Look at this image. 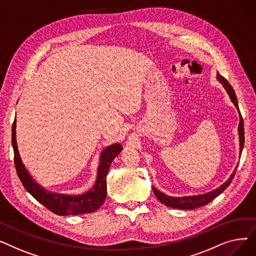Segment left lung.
<instances>
[{
  "instance_id": "obj_1",
  "label": "left lung",
  "mask_w": 256,
  "mask_h": 256,
  "mask_svg": "<svg viewBox=\"0 0 256 256\" xmlns=\"http://www.w3.org/2000/svg\"><path fill=\"white\" fill-rule=\"evenodd\" d=\"M217 80L223 85L224 89L228 93V96H230V100L234 102V104L236 106V108L240 113L236 96V92H234V88L232 87V85L228 83V80L225 78H223L219 72L217 74ZM238 138H240V156L242 152H243L244 141H245L244 122H243V118H242L240 113V124H238ZM236 168H238V166L236 167L234 171L232 172V174L230 176V178H228L223 184H221L219 188H217V189L210 191L206 194L184 196V197H172V196H168V195L162 193L160 191H158V189H156L154 186H152V190H154V193L156 196V198L166 206L173 208H180V210H194V208H200V206H204L208 204V202H210L212 199H214L217 196H219L226 189V188L230 184L232 180L234 178Z\"/></svg>"
}]
</instances>
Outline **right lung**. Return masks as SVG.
Instances as JSON below:
<instances>
[{
  "instance_id": "right-lung-1",
  "label": "right lung",
  "mask_w": 256,
  "mask_h": 256,
  "mask_svg": "<svg viewBox=\"0 0 256 256\" xmlns=\"http://www.w3.org/2000/svg\"><path fill=\"white\" fill-rule=\"evenodd\" d=\"M16 119L12 124V147L14 152V164L18 176L24 186L38 202L44 206L54 214L59 216L68 214H89L98 210L104 202L106 197V178L113 160L122 150V145L119 143L106 147L100 156V165L98 167V176L96 184L91 189L83 194L70 195L50 192L40 186L33 180L31 174L24 167L20 158L18 142H16Z\"/></svg>"
}]
</instances>
